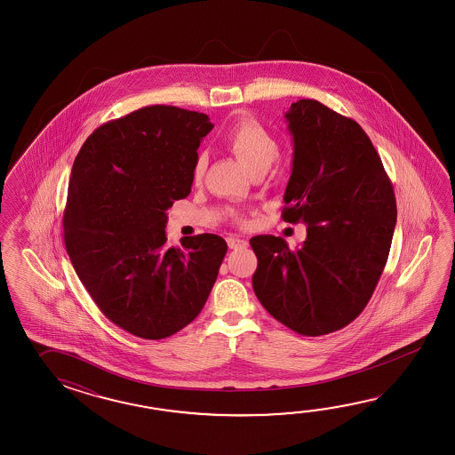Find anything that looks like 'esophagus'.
Returning <instances> with one entry per match:
<instances>
[{
  "label": "esophagus",
  "mask_w": 455,
  "mask_h": 455,
  "mask_svg": "<svg viewBox=\"0 0 455 455\" xmlns=\"http://www.w3.org/2000/svg\"><path fill=\"white\" fill-rule=\"evenodd\" d=\"M228 245H229V249H232V251H237V249L247 247V241L237 237V235H229L228 237Z\"/></svg>",
  "instance_id": "obj_1"
}]
</instances>
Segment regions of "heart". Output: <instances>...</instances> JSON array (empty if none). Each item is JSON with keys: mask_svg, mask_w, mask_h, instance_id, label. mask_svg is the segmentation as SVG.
<instances>
[{"mask_svg": "<svg viewBox=\"0 0 455 455\" xmlns=\"http://www.w3.org/2000/svg\"><path fill=\"white\" fill-rule=\"evenodd\" d=\"M224 146L241 161L249 174L259 171H268L273 163L280 157L281 146L276 136L251 116L241 118L224 136ZM206 171V156L204 153L195 157L192 174L196 182L204 179ZM234 223L243 224L241 214H232Z\"/></svg>", "mask_w": 455, "mask_h": 455, "instance_id": "obj_1", "label": "heart"}]
</instances>
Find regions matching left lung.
<instances>
[{"label":"left lung","mask_w":455,"mask_h":455,"mask_svg":"<svg viewBox=\"0 0 455 455\" xmlns=\"http://www.w3.org/2000/svg\"><path fill=\"white\" fill-rule=\"evenodd\" d=\"M294 141L281 218L307 224L298 251L255 235L251 286L275 319L306 337L347 327L368 306L396 223L394 187L376 148L353 118L314 99L286 112Z\"/></svg>","instance_id":"left-lung-1"}]
</instances>
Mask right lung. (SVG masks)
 <instances>
[{
  "label": "right lung",
  "mask_w": 455,
  "mask_h": 455,
  "mask_svg": "<svg viewBox=\"0 0 455 455\" xmlns=\"http://www.w3.org/2000/svg\"><path fill=\"white\" fill-rule=\"evenodd\" d=\"M213 128L200 112L149 106L99 126L77 153L63 213L69 260L120 329L163 339L202 312L228 243L216 234L169 247L167 210L188 196Z\"/></svg>",
  "instance_id": "right-lung-1"
}]
</instances>
